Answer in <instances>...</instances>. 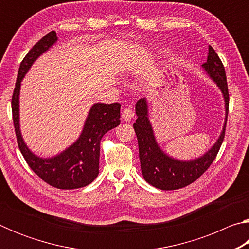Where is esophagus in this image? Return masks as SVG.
I'll list each match as a JSON object with an SVG mask.
<instances>
[{"label": "esophagus", "mask_w": 249, "mask_h": 249, "mask_svg": "<svg viewBox=\"0 0 249 249\" xmlns=\"http://www.w3.org/2000/svg\"><path fill=\"white\" fill-rule=\"evenodd\" d=\"M133 116H134V112L130 107H125L123 109V112H122V119L126 122H129L133 119Z\"/></svg>", "instance_id": "1"}]
</instances>
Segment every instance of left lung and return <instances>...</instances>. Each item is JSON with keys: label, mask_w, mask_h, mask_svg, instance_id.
<instances>
[{"label": "left lung", "mask_w": 249, "mask_h": 249, "mask_svg": "<svg viewBox=\"0 0 249 249\" xmlns=\"http://www.w3.org/2000/svg\"><path fill=\"white\" fill-rule=\"evenodd\" d=\"M213 81L220 88L225 100L226 117L224 127L217 142L202 157L190 161H180L167 156L159 148L155 140L153 128L148 120L146 99H141L136 103L137 120L133 124L138 141L141 168L144 179L154 187L161 190H177L187 187L208 170L211 163L216 158L218 150L224 141L227 114H229L230 94L227 87L226 73L220 57L212 47H209V56L205 64L202 65Z\"/></svg>", "instance_id": "8db88e82"}]
</instances>
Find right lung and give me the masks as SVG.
<instances>
[{
  "label": "right lung",
  "mask_w": 249,
  "mask_h": 249,
  "mask_svg": "<svg viewBox=\"0 0 249 249\" xmlns=\"http://www.w3.org/2000/svg\"><path fill=\"white\" fill-rule=\"evenodd\" d=\"M57 41V34L49 32L33 46L20 62L18 79L12 96V114L18 148L31 169L57 189H78L90 184L99 175L100 142L105 133L121 122V104L96 103L91 107L79 140L68 149L53 158H39L27 148L19 130L18 95L20 82L33 62Z\"/></svg>",
  "instance_id": "obj_1"
}]
</instances>
